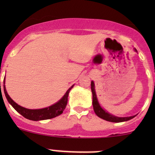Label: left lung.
Listing matches in <instances>:
<instances>
[{"mask_svg":"<svg viewBox=\"0 0 155 155\" xmlns=\"http://www.w3.org/2000/svg\"><path fill=\"white\" fill-rule=\"evenodd\" d=\"M134 50H135L136 51H137V50L136 49V48H134ZM91 88L92 95H93V102H92V104H93L94 110L95 114H96L98 117L106 120V121H111V122H122V121H128V120L132 119V118H134V117H135V115H134V116L121 118V117H116L115 116V115H111V114H109V112H106V111L100 106L99 103H98L96 92H95L94 89V83L93 81H91Z\"/></svg>","mask_w":155,"mask_h":155,"instance_id":"8db88e82","label":"left lung"}]
</instances>
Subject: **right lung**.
Listing matches in <instances>:
<instances>
[{"label":"right lung","mask_w":155,"mask_h":155,"mask_svg":"<svg viewBox=\"0 0 155 155\" xmlns=\"http://www.w3.org/2000/svg\"><path fill=\"white\" fill-rule=\"evenodd\" d=\"M71 86L70 88L67 91L66 94L64 95L63 97L57 102L56 104H53V105L50 106V107L43 108V109H29L24 108L21 106L18 105L16 103L14 102L10 97L7 94V90L5 87V79L4 81V90L5 96L7 97V101L10 104L12 105V107L17 111L19 114H21L23 117L29 120H32V121H40V120H46L50 119V118H53L54 117H57L60 115L61 114L63 113V111L66 108L67 104H68V94L70 91L71 90Z\"/></svg>","instance_id":"right-lung-1"}]
</instances>
